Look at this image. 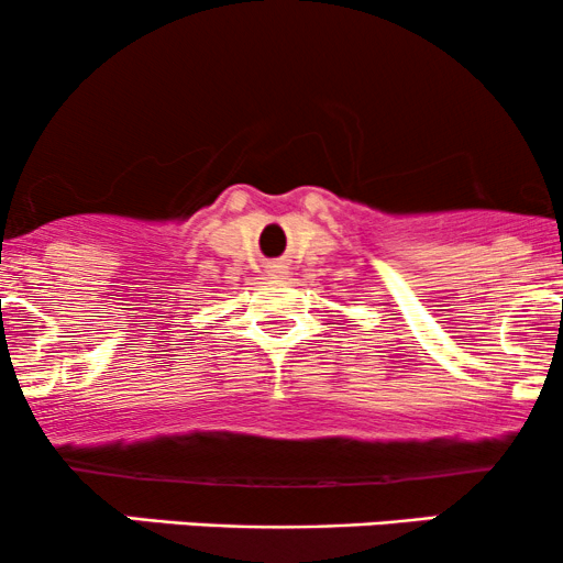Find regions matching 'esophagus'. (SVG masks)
I'll use <instances>...</instances> for the list:
<instances>
[{"label": "esophagus", "mask_w": 563, "mask_h": 563, "mask_svg": "<svg viewBox=\"0 0 563 563\" xmlns=\"http://www.w3.org/2000/svg\"><path fill=\"white\" fill-rule=\"evenodd\" d=\"M269 275L283 277V275H286V267H283V264H269Z\"/></svg>", "instance_id": "34e87169"}]
</instances>
